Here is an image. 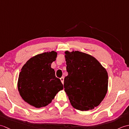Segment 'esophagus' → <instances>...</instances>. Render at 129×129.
Wrapping results in <instances>:
<instances>
[{
  "mask_svg": "<svg viewBox=\"0 0 129 129\" xmlns=\"http://www.w3.org/2000/svg\"><path fill=\"white\" fill-rule=\"evenodd\" d=\"M60 79V80H61V83L63 84L64 83V78L63 77H61V78Z\"/></svg>",
  "mask_w": 129,
  "mask_h": 129,
  "instance_id": "esophagus-1",
  "label": "esophagus"
}]
</instances>
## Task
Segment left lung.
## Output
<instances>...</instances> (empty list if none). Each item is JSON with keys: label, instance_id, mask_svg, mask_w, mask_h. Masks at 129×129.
<instances>
[{"label": "left lung", "instance_id": "left-lung-1", "mask_svg": "<svg viewBox=\"0 0 129 129\" xmlns=\"http://www.w3.org/2000/svg\"><path fill=\"white\" fill-rule=\"evenodd\" d=\"M68 76L64 90L73 107L87 111L98 106L108 91V74L94 57L79 51L65 52Z\"/></svg>", "mask_w": 129, "mask_h": 129}]
</instances>
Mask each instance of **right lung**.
Masks as SVG:
<instances>
[{
    "instance_id": "right-lung-1",
    "label": "right lung",
    "mask_w": 129,
    "mask_h": 129,
    "mask_svg": "<svg viewBox=\"0 0 129 129\" xmlns=\"http://www.w3.org/2000/svg\"><path fill=\"white\" fill-rule=\"evenodd\" d=\"M54 51L38 54L31 57L21 68L18 89L23 99L37 108L46 106L63 89V85L55 76L51 64L55 61Z\"/></svg>"
}]
</instances>
